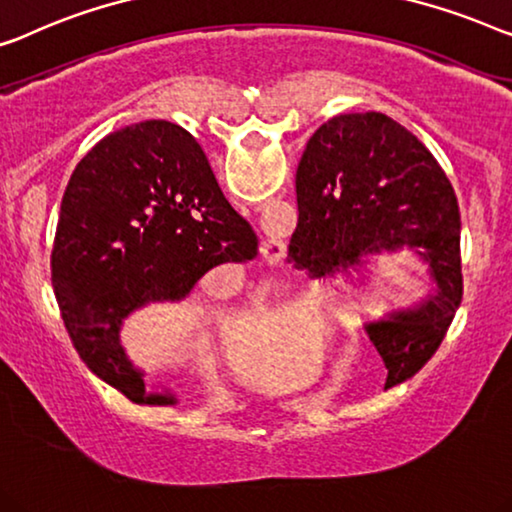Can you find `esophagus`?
I'll list each match as a JSON object with an SVG mask.
<instances>
[{
	"mask_svg": "<svg viewBox=\"0 0 512 512\" xmlns=\"http://www.w3.org/2000/svg\"><path fill=\"white\" fill-rule=\"evenodd\" d=\"M261 256L268 265H279L286 256V244L274 235H265L261 240Z\"/></svg>",
	"mask_w": 512,
	"mask_h": 512,
	"instance_id": "esophagus-1",
	"label": "esophagus"
}]
</instances>
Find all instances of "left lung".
<instances>
[{"label": "left lung", "mask_w": 512, "mask_h": 512, "mask_svg": "<svg viewBox=\"0 0 512 512\" xmlns=\"http://www.w3.org/2000/svg\"><path fill=\"white\" fill-rule=\"evenodd\" d=\"M295 194L300 214L288 256L309 277L383 251L411 249L429 263L432 298L367 325L388 369L385 388L411 379L441 346L464 293L462 219L439 161L388 115H337L309 138Z\"/></svg>", "instance_id": "8db88e82"}]
</instances>
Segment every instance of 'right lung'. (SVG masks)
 Segmentation results:
<instances>
[{
  "label": "right lung",
  "instance_id": "add662e5",
  "mask_svg": "<svg viewBox=\"0 0 512 512\" xmlns=\"http://www.w3.org/2000/svg\"><path fill=\"white\" fill-rule=\"evenodd\" d=\"M258 238L221 194L189 131L147 120L99 140L59 207L50 270L80 360L133 404H173L145 388L120 346L133 309L182 300L207 270L247 263Z\"/></svg>",
  "mask_w": 512,
  "mask_h": 512
}]
</instances>
